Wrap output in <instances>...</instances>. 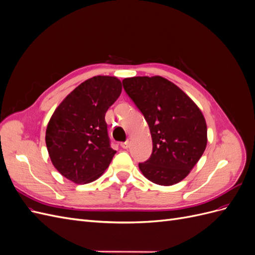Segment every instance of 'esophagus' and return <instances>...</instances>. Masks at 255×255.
<instances>
[{
  "label": "esophagus",
  "mask_w": 255,
  "mask_h": 255,
  "mask_svg": "<svg viewBox=\"0 0 255 255\" xmlns=\"http://www.w3.org/2000/svg\"><path fill=\"white\" fill-rule=\"evenodd\" d=\"M120 145H121V148H123V149H128V148H129V141L127 140L125 142H121Z\"/></svg>",
  "instance_id": "34e87169"
}]
</instances>
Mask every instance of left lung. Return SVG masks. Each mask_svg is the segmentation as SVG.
Returning <instances> with one entry per match:
<instances>
[{
    "label": "left lung",
    "mask_w": 255,
    "mask_h": 255,
    "mask_svg": "<svg viewBox=\"0 0 255 255\" xmlns=\"http://www.w3.org/2000/svg\"><path fill=\"white\" fill-rule=\"evenodd\" d=\"M123 88L148 122L153 142L150 158L139 164L149 181L163 186L181 182L201 158L207 143L204 116L197 104L161 76H134Z\"/></svg>",
    "instance_id": "8db88e82"
}]
</instances>
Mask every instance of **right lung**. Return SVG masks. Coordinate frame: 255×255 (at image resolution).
Wrapping results in <instances>:
<instances>
[{
    "mask_svg": "<svg viewBox=\"0 0 255 255\" xmlns=\"http://www.w3.org/2000/svg\"><path fill=\"white\" fill-rule=\"evenodd\" d=\"M115 76L97 75L83 82L61 102L48 123L45 143L53 166L75 184L103 174L115 155L105 114L121 94Z\"/></svg>",
    "mask_w": 255,
    "mask_h": 255,
    "instance_id": "right-lung-1",
    "label": "right lung"
}]
</instances>
